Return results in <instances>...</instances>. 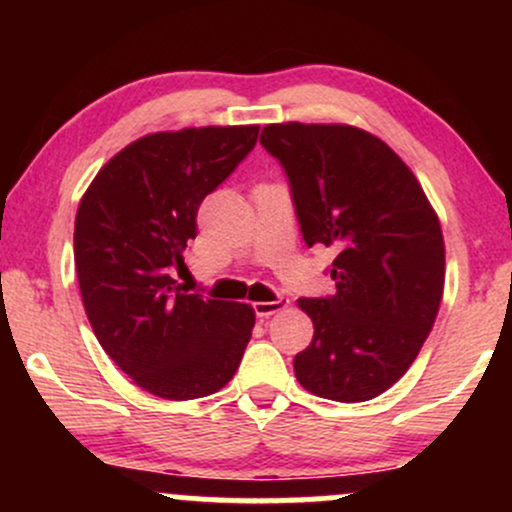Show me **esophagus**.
I'll return each instance as SVG.
<instances>
[{
	"instance_id": "esophagus-1",
	"label": "esophagus",
	"mask_w": 512,
	"mask_h": 512,
	"mask_svg": "<svg viewBox=\"0 0 512 512\" xmlns=\"http://www.w3.org/2000/svg\"><path fill=\"white\" fill-rule=\"evenodd\" d=\"M286 301H281V298H276V301H260L252 305V310H255L257 317H269L274 313H279L281 308H284Z\"/></svg>"
}]
</instances>
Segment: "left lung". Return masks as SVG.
<instances>
[{
	"instance_id": "8db88e82",
	"label": "left lung",
	"mask_w": 512,
	"mask_h": 512,
	"mask_svg": "<svg viewBox=\"0 0 512 512\" xmlns=\"http://www.w3.org/2000/svg\"><path fill=\"white\" fill-rule=\"evenodd\" d=\"M260 144L284 168L308 248L337 250L332 296L301 298L313 317L293 358L305 390L366 402L407 373L438 315L445 245L419 180L385 142L349 125H269Z\"/></svg>"
}]
</instances>
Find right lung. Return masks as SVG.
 <instances>
[{"label":"right lung","mask_w":512,"mask_h":512,"mask_svg":"<svg viewBox=\"0 0 512 512\" xmlns=\"http://www.w3.org/2000/svg\"><path fill=\"white\" fill-rule=\"evenodd\" d=\"M260 127H202L137 139L98 170L74 223L81 298L98 342L163 399L219 392L250 342V305L187 293L173 279L197 211L255 149Z\"/></svg>","instance_id":"right-lung-1"}]
</instances>
